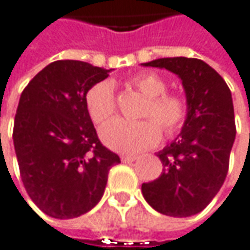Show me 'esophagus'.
I'll list each match as a JSON object with an SVG mask.
<instances>
[{
	"label": "esophagus",
	"mask_w": 250,
	"mask_h": 250,
	"mask_svg": "<svg viewBox=\"0 0 250 250\" xmlns=\"http://www.w3.org/2000/svg\"><path fill=\"white\" fill-rule=\"evenodd\" d=\"M136 160H137V155H122V161L123 163H133Z\"/></svg>",
	"instance_id": "obj_1"
}]
</instances>
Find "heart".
Returning a JSON list of instances; mask_svg holds the SVG:
<instances>
[{
    "instance_id": "1",
    "label": "heart",
    "mask_w": 250,
    "mask_h": 250,
    "mask_svg": "<svg viewBox=\"0 0 250 250\" xmlns=\"http://www.w3.org/2000/svg\"><path fill=\"white\" fill-rule=\"evenodd\" d=\"M131 84L147 96V103L141 117L148 120L125 122L113 120L100 130L102 141L114 151L140 153L154 147L161 140V131L175 136L187 120V103L184 97L166 93L167 84L161 76L153 72L139 73L131 79ZM86 109L95 125L106 123L116 110L113 84L109 81L96 83L86 93Z\"/></svg>"
}]
</instances>
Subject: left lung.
<instances>
[{
	"mask_svg": "<svg viewBox=\"0 0 250 250\" xmlns=\"http://www.w3.org/2000/svg\"><path fill=\"white\" fill-rule=\"evenodd\" d=\"M143 66L167 69L183 83L187 120L157 157L161 175L141 185L157 212L185 218L201 212L225 181L236 136L232 95L221 75L195 58H160Z\"/></svg>",
	"mask_w": 250,
	"mask_h": 250,
	"instance_id": "left-lung-1",
	"label": "left lung"
}]
</instances>
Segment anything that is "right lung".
<instances>
[{
    "mask_svg": "<svg viewBox=\"0 0 250 250\" xmlns=\"http://www.w3.org/2000/svg\"><path fill=\"white\" fill-rule=\"evenodd\" d=\"M111 69L82 61H55L20 97L14 147L23 187L43 213L81 216L103 197L109 169L120 157L106 148L86 109V93Z\"/></svg>",
    "mask_w": 250,
    "mask_h": 250,
    "instance_id": "add662e5",
    "label": "right lung"
}]
</instances>
